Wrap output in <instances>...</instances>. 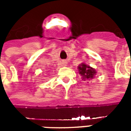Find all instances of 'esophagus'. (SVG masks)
<instances>
[{
	"mask_svg": "<svg viewBox=\"0 0 131 131\" xmlns=\"http://www.w3.org/2000/svg\"><path fill=\"white\" fill-rule=\"evenodd\" d=\"M62 65L65 66L66 64H67V62H66L65 61H62Z\"/></svg>",
	"mask_w": 131,
	"mask_h": 131,
	"instance_id": "obj_1",
	"label": "esophagus"
}]
</instances>
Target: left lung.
I'll list each match as a JSON object with an SVG mask.
<instances>
[{
	"label": "left lung",
	"instance_id": "8db88e82",
	"mask_svg": "<svg viewBox=\"0 0 131 131\" xmlns=\"http://www.w3.org/2000/svg\"><path fill=\"white\" fill-rule=\"evenodd\" d=\"M78 69L79 74L82 77L83 80L92 79L96 74V71L95 69L92 68L90 66L86 65L84 63L81 64L78 67Z\"/></svg>",
	"mask_w": 131,
	"mask_h": 131
}]
</instances>
